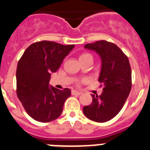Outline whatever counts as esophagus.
<instances>
[{"mask_svg":"<svg viewBox=\"0 0 150 150\" xmlns=\"http://www.w3.org/2000/svg\"><path fill=\"white\" fill-rule=\"evenodd\" d=\"M71 94H72V95H80L81 93H80V92H78V91H75V90H71Z\"/></svg>","mask_w":150,"mask_h":150,"instance_id":"34e87169","label":"esophagus"}]
</instances>
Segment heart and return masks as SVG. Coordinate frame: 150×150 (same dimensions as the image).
<instances>
[{
  "label": "heart",
  "mask_w": 150,
  "mask_h": 150,
  "mask_svg": "<svg viewBox=\"0 0 150 150\" xmlns=\"http://www.w3.org/2000/svg\"><path fill=\"white\" fill-rule=\"evenodd\" d=\"M87 58H92L93 59V57H92V55L90 54V53H83V54L81 55L79 57V60H84V59H87ZM87 81V79H82L81 81H79V82H78L77 83V86H79L81 83H86Z\"/></svg>",
  "instance_id": "heart-1"
}]
</instances>
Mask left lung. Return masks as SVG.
Masks as SVG:
<instances>
[{"label":"left lung","instance_id":"left-lung-1","mask_svg":"<svg viewBox=\"0 0 150 150\" xmlns=\"http://www.w3.org/2000/svg\"><path fill=\"white\" fill-rule=\"evenodd\" d=\"M100 56L102 67L98 81L103 86L100 96L92 95L93 101L84 106L83 113L91 120L104 123L120 112L131 92V68L127 55L112 42L105 40L84 45Z\"/></svg>","mask_w":150,"mask_h":150}]
</instances>
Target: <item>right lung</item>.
Wrapping results in <instances>:
<instances>
[{
  "mask_svg": "<svg viewBox=\"0 0 150 150\" xmlns=\"http://www.w3.org/2000/svg\"><path fill=\"white\" fill-rule=\"evenodd\" d=\"M75 45L55 42H34L25 50L16 69V93L25 111L34 120L48 123L61 115L71 90L49 87L51 73L56 72Z\"/></svg>",
  "mask_w": 150,
  "mask_h": 150,
  "instance_id": "add662e5",
  "label": "right lung"
}]
</instances>
